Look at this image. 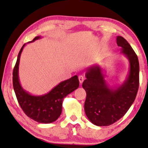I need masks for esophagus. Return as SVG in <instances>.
Masks as SVG:
<instances>
[{
	"mask_svg": "<svg viewBox=\"0 0 148 148\" xmlns=\"http://www.w3.org/2000/svg\"><path fill=\"white\" fill-rule=\"evenodd\" d=\"M78 79H79V83H82L83 82V81H84V79H85V77L84 76H79V77H78Z\"/></svg>",
	"mask_w": 148,
	"mask_h": 148,
	"instance_id": "esophagus-1",
	"label": "esophagus"
}]
</instances>
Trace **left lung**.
I'll list each match as a JSON object with an SVG mask.
<instances>
[{
    "instance_id": "left-lung-1",
    "label": "left lung",
    "mask_w": 148,
    "mask_h": 148,
    "mask_svg": "<svg viewBox=\"0 0 148 148\" xmlns=\"http://www.w3.org/2000/svg\"><path fill=\"white\" fill-rule=\"evenodd\" d=\"M121 53L128 59L130 69L122 85L109 87L105 79V71L95 64L86 70V79L82 87L87 97L84 109L87 118L93 124L108 126L124 116L135 100L139 85L138 57L129 42L122 36L116 37Z\"/></svg>"
}]
</instances>
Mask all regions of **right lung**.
<instances>
[{"label": "right lung", "instance_id": "1", "mask_svg": "<svg viewBox=\"0 0 148 148\" xmlns=\"http://www.w3.org/2000/svg\"><path fill=\"white\" fill-rule=\"evenodd\" d=\"M41 38V36H37L28 43ZM26 45H23L18 53L17 62L13 71V86L16 97L21 109L30 119L41 123H52L61 114L63 99L78 88L79 85L78 77L76 75L69 79L61 82L45 95L40 96L32 95L22 87L18 77L20 58Z\"/></svg>", "mask_w": 148, "mask_h": 148}]
</instances>
